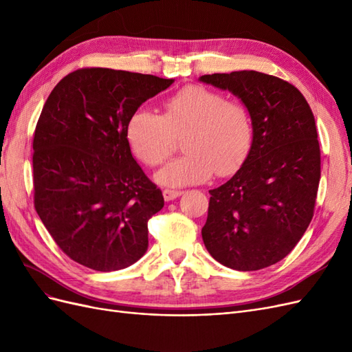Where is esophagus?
I'll return each mask as SVG.
<instances>
[{"mask_svg":"<svg viewBox=\"0 0 352 352\" xmlns=\"http://www.w3.org/2000/svg\"><path fill=\"white\" fill-rule=\"evenodd\" d=\"M180 195H184V190H173V189H164L163 190V197L166 201H173L179 198Z\"/></svg>","mask_w":352,"mask_h":352,"instance_id":"esophagus-1","label":"esophagus"}]
</instances>
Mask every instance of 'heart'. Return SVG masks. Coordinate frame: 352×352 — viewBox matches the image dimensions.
<instances>
[{
    "label": "heart",
    "instance_id": "b5f03b06",
    "mask_svg": "<svg viewBox=\"0 0 352 352\" xmlns=\"http://www.w3.org/2000/svg\"><path fill=\"white\" fill-rule=\"evenodd\" d=\"M182 157L155 173L160 185L180 188L206 182L214 172L238 170L252 144L254 126L242 102L226 101L220 92L189 85L164 102V114L138 109L126 123L132 153L146 166L162 164L172 153L175 135L186 133Z\"/></svg>",
    "mask_w": 352,
    "mask_h": 352
}]
</instances>
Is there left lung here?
<instances>
[{
  "mask_svg": "<svg viewBox=\"0 0 352 352\" xmlns=\"http://www.w3.org/2000/svg\"><path fill=\"white\" fill-rule=\"evenodd\" d=\"M198 80L238 97L254 126L238 172L210 190L202 241L226 267H269L295 248L313 219L320 182L313 111L294 85L270 74L241 70Z\"/></svg>",
  "mask_w": 352,
  "mask_h": 352,
  "instance_id": "obj_1",
  "label": "left lung"
}]
</instances>
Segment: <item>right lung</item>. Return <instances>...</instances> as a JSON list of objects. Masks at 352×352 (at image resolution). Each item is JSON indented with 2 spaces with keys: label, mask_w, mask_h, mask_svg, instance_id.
I'll return each instance as SVG.
<instances>
[{
  "label": "right lung",
  "mask_w": 352,
  "mask_h": 352,
  "mask_svg": "<svg viewBox=\"0 0 352 352\" xmlns=\"http://www.w3.org/2000/svg\"><path fill=\"white\" fill-rule=\"evenodd\" d=\"M175 79L102 67L63 78L34 136L39 219L69 257L97 272L129 267L148 250V220L164 198L126 140L142 102Z\"/></svg>",
  "instance_id": "right-lung-1"
}]
</instances>
